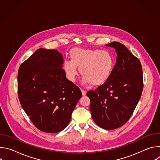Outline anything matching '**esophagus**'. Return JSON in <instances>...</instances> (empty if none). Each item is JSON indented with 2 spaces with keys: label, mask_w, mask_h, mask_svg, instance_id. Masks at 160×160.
Returning a JSON list of instances; mask_svg holds the SVG:
<instances>
[{
  "label": "esophagus",
  "mask_w": 160,
  "mask_h": 160,
  "mask_svg": "<svg viewBox=\"0 0 160 160\" xmlns=\"http://www.w3.org/2000/svg\"><path fill=\"white\" fill-rule=\"evenodd\" d=\"M81 91H82V96H85L86 95V91L85 90H83V89H82L81 90Z\"/></svg>",
  "instance_id": "obj_1"
}]
</instances>
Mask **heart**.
Masks as SVG:
<instances>
[{
  "mask_svg": "<svg viewBox=\"0 0 160 160\" xmlns=\"http://www.w3.org/2000/svg\"><path fill=\"white\" fill-rule=\"evenodd\" d=\"M70 61H64L62 69L66 78L75 82L79 68L83 82L92 85L104 83L110 77L115 66L112 54L105 50L74 48L70 53Z\"/></svg>",
  "mask_w": 160,
  "mask_h": 160,
  "instance_id": "b5f03b06",
  "label": "heart"
}]
</instances>
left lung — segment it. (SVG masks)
<instances>
[{"instance_id": "8db88e82", "label": "left lung", "mask_w": 160, "mask_h": 160, "mask_svg": "<svg viewBox=\"0 0 160 160\" xmlns=\"http://www.w3.org/2000/svg\"><path fill=\"white\" fill-rule=\"evenodd\" d=\"M116 50L117 62L110 77L87 96L94 122L102 128L113 130L127 123L138 104L143 90V74L139 59L122 43L106 45Z\"/></svg>"}]
</instances>
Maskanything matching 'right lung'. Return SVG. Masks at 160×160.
Returning a JSON list of instances; mask_svg holds the SVG:
<instances>
[{
    "mask_svg": "<svg viewBox=\"0 0 160 160\" xmlns=\"http://www.w3.org/2000/svg\"><path fill=\"white\" fill-rule=\"evenodd\" d=\"M62 64L57 50L39 49L19 68V102L33 124L44 132L64 129L82 97L80 88L66 78Z\"/></svg>",
    "mask_w": 160,
    "mask_h": 160,
    "instance_id": "1",
    "label": "right lung"
}]
</instances>
